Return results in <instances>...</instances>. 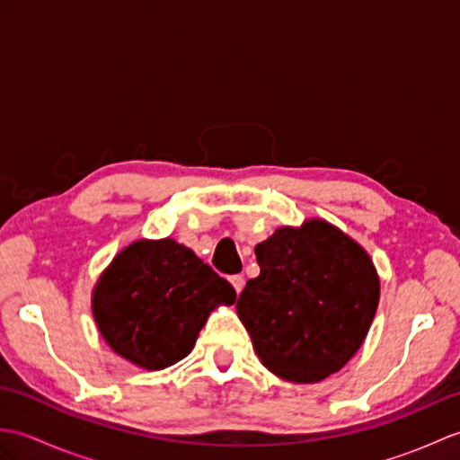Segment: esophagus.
Instances as JSON below:
<instances>
[{"label": "esophagus", "mask_w": 460, "mask_h": 460, "mask_svg": "<svg viewBox=\"0 0 460 460\" xmlns=\"http://www.w3.org/2000/svg\"><path fill=\"white\" fill-rule=\"evenodd\" d=\"M229 280H231L233 288H235V292H237V295H239V292L243 290V287H245V279H243L241 275H233Z\"/></svg>", "instance_id": "obj_1"}]
</instances>
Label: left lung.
Returning a JSON list of instances; mask_svg holds the SVG:
<instances>
[{
    "label": "left lung",
    "mask_w": 460,
    "mask_h": 460,
    "mask_svg": "<svg viewBox=\"0 0 460 460\" xmlns=\"http://www.w3.org/2000/svg\"><path fill=\"white\" fill-rule=\"evenodd\" d=\"M261 275L237 300L261 364L272 374L316 384L354 358L379 305L374 261L324 219L280 227L255 247Z\"/></svg>",
    "instance_id": "8db88e82"
}]
</instances>
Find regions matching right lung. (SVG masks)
<instances>
[{"mask_svg": "<svg viewBox=\"0 0 460 460\" xmlns=\"http://www.w3.org/2000/svg\"><path fill=\"white\" fill-rule=\"evenodd\" d=\"M235 298V288L181 243L140 239L96 280L93 316L114 354L155 371L188 356L211 312Z\"/></svg>", "mask_w": 460, "mask_h": 460, "instance_id": "obj_1", "label": "right lung"}]
</instances>
